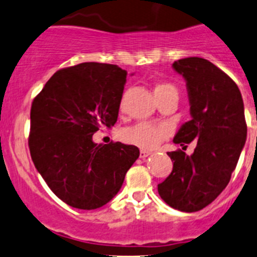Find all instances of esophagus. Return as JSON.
Here are the masks:
<instances>
[{"label":"esophagus","mask_w":257,"mask_h":257,"mask_svg":"<svg viewBox=\"0 0 257 257\" xmlns=\"http://www.w3.org/2000/svg\"><path fill=\"white\" fill-rule=\"evenodd\" d=\"M150 155V152H147V150H141V154H139V157L142 158V159H145L147 157H149Z\"/></svg>","instance_id":"34e87169"}]
</instances>
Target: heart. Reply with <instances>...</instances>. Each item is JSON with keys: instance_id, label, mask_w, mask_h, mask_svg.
I'll use <instances>...</instances> for the list:
<instances>
[{"instance_id": "1", "label": "heart", "mask_w": 257, "mask_h": 257, "mask_svg": "<svg viewBox=\"0 0 257 257\" xmlns=\"http://www.w3.org/2000/svg\"><path fill=\"white\" fill-rule=\"evenodd\" d=\"M172 89H175L174 85L163 83V84L155 85L154 94L158 98ZM167 137V126L157 125V124L148 123V121H142V123L129 126L121 132V138L125 143L137 145V147L145 150L155 149Z\"/></svg>"}]
</instances>
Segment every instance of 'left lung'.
I'll return each instance as SVG.
<instances>
[{"mask_svg":"<svg viewBox=\"0 0 257 257\" xmlns=\"http://www.w3.org/2000/svg\"><path fill=\"white\" fill-rule=\"evenodd\" d=\"M184 77L191 119L175 134V144L196 142L191 155L169 152L173 172L158 184L160 198L185 212L204 209L229 184L246 142L247 126L239 87L208 59L189 57L173 63Z\"/></svg>","mask_w":257,"mask_h":257,"instance_id":"1","label":"left lung"}]
</instances>
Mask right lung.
<instances>
[{
  "instance_id": "1",
  "label": "right lung",
  "mask_w": 257,
  "mask_h": 257,
  "mask_svg": "<svg viewBox=\"0 0 257 257\" xmlns=\"http://www.w3.org/2000/svg\"><path fill=\"white\" fill-rule=\"evenodd\" d=\"M126 82L115 64L85 62L57 71L31 108V158L52 191L69 206L93 210L123 185L139 149L95 144L93 134L112 128Z\"/></svg>"
}]
</instances>
